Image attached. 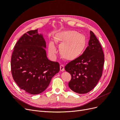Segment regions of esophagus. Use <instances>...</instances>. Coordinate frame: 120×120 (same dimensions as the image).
I'll list each match as a JSON object with an SVG mask.
<instances>
[{
	"label": "esophagus",
	"mask_w": 120,
	"mask_h": 120,
	"mask_svg": "<svg viewBox=\"0 0 120 120\" xmlns=\"http://www.w3.org/2000/svg\"><path fill=\"white\" fill-rule=\"evenodd\" d=\"M64 66L63 64H60V71H64Z\"/></svg>",
	"instance_id": "1"
}]
</instances>
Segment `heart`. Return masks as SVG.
<instances>
[{
  "instance_id": "obj_1",
  "label": "heart",
  "mask_w": 120,
  "mask_h": 120,
  "mask_svg": "<svg viewBox=\"0 0 120 120\" xmlns=\"http://www.w3.org/2000/svg\"><path fill=\"white\" fill-rule=\"evenodd\" d=\"M56 41L61 44L59 49L60 56L68 60H72L80 56L85 50L86 38L84 35L74 30L60 31L55 36ZM49 53L53 55L56 52V49L52 42L49 46Z\"/></svg>"
}]
</instances>
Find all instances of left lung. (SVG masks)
<instances>
[{
	"label": "left lung",
	"instance_id": "8db88e82",
	"mask_svg": "<svg viewBox=\"0 0 120 120\" xmlns=\"http://www.w3.org/2000/svg\"><path fill=\"white\" fill-rule=\"evenodd\" d=\"M88 44L81 56L65 66V70L71 77L69 88L78 94L92 90L102 75L104 54L100 43L92 31Z\"/></svg>",
	"mask_w": 120,
	"mask_h": 120
}]
</instances>
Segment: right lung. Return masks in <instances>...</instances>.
Returning <instances> with one entry per match:
<instances>
[{
  "instance_id": "right-lung-1",
  "label": "right lung",
  "mask_w": 120,
  "mask_h": 120,
  "mask_svg": "<svg viewBox=\"0 0 120 120\" xmlns=\"http://www.w3.org/2000/svg\"><path fill=\"white\" fill-rule=\"evenodd\" d=\"M38 30L28 31L19 39L11 59L14 81L21 89L32 95L44 91L60 70L59 63L47 57L46 42Z\"/></svg>"
}]
</instances>
